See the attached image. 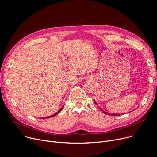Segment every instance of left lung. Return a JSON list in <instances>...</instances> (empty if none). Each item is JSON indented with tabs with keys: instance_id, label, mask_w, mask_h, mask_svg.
I'll return each instance as SVG.
<instances>
[{
	"instance_id": "obj_1",
	"label": "left lung",
	"mask_w": 157,
	"mask_h": 157,
	"mask_svg": "<svg viewBox=\"0 0 157 157\" xmlns=\"http://www.w3.org/2000/svg\"><path fill=\"white\" fill-rule=\"evenodd\" d=\"M94 102H95V104H97V103H96V102H95V101H94ZM101 111H102V112H103L104 114H109V115H110V114H111V115H112V116H119V115H121V114H111V113H108L107 112H105L104 110H102L101 108Z\"/></svg>"
}]
</instances>
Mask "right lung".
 Returning a JSON list of instances; mask_svg holds the SVG:
<instances>
[{
    "mask_svg": "<svg viewBox=\"0 0 157 157\" xmlns=\"http://www.w3.org/2000/svg\"><path fill=\"white\" fill-rule=\"evenodd\" d=\"M63 105L62 107V108H60V110L59 111H57L56 113H55L54 114H53V115H52V116H49V117H45V118H51V117H54V116H55V115H56V114H58L59 113V112L63 109Z\"/></svg>",
    "mask_w": 157,
    "mask_h": 157,
    "instance_id": "obj_1",
    "label": "right lung"
}]
</instances>
